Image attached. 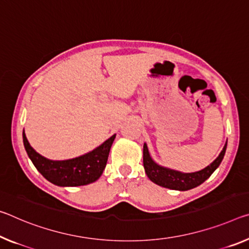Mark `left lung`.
<instances>
[{
	"mask_svg": "<svg viewBox=\"0 0 249 249\" xmlns=\"http://www.w3.org/2000/svg\"><path fill=\"white\" fill-rule=\"evenodd\" d=\"M226 147L227 143L225 144L223 151L219 153L218 157L205 168L194 173H181L175 171V169L160 166L156 161H154L151 154L148 152L147 145L144 143L143 164L145 173L153 183L160 185L161 187L175 189V191H188V189L199 186L207 178H210V176L222 163L225 152H226Z\"/></svg>",
	"mask_w": 249,
	"mask_h": 249,
	"instance_id": "8db88e82",
	"label": "left lung"
}]
</instances>
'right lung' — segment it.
<instances>
[{"instance_id":"right-lung-1","label":"right lung","mask_w":249,"mask_h":249,"mask_svg":"<svg viewBox=\"0 0 249 249\" xmlns=\"http://www.w3.org/2000/svg\"><path fill=\"white\" fill-rule=\"evenodd\" d=\"M116 134L106 140L93 151L75 159L53 160L42 156L30 145L23 131V143L25 151L37 171L54 185L62 187L83 186L94 183L103 174L107 163L109 149Z\"/></svg>"}]
</instances>
